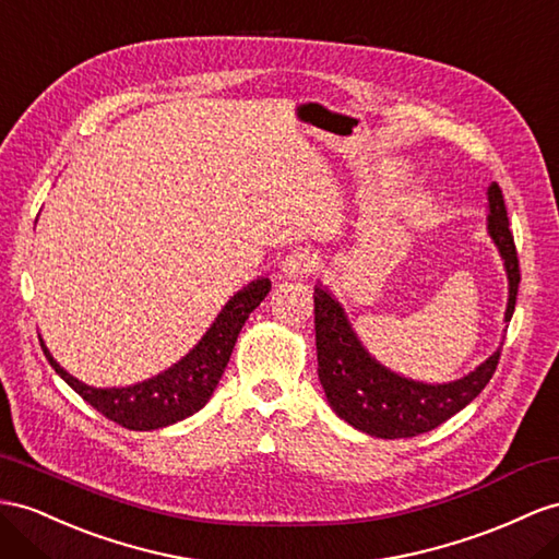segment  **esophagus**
Segmentation results:
<instances>
[{"label":"esophagus","mask_w":559,"mask_h":559,"mask_svg":"<svg viewBox=\"0 0 559 559\" xmlns=\"http://www.w3.org/2000/svg\"><path fill=\"white\" fill-rule=\"evenodd\" d=\"M313 269H317V254H311L309 250L293 252L288 260L283 262V274L290 278H305Z\"/></svg>","instance_id":"34e87169"}]
</instances>
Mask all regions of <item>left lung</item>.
<instances>
[{
    "instance_id": "1",
    "label": "left lung",
    "mask_w": 559,
    "mask_h": 559,
    "mask_svg": "<svg viewBox=\"0 0 559 559\" xmlns=\"http://www.w3.org/2000/svg\"><path fill=\"white\" fill-rule=\"evenodd\" d=\"M489 234L503 254L510 278L506 311V321H510L522 276L503 191L498 183H491L489 189ZM313 325H317L319 380L328 402L342 420L380 439L418 437L447 423L489 384L500 361L498 349L475 373L449 384H423L399 378L370 359L349 328L345 311L323 288L313 290Z\"/></svg>"
}]
</instances>
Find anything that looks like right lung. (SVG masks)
I'll return each mask as SVG.
<instances>
[{"instance_id":"obj_1","label":"right lung","mask_w":559,"mask_h":559,"mask_svg":"<svg viewBox=\"0 0 559 559\" xmlns=\"http://www.w3.org/2000/svg\"><path fill=\"white\" fill-rule=\"evenodd\" d=\"M269 290V278L250 283L246 290H240L231 302L222 309L207 335L198 342V347L186 356V359H181L175 368L165 370L163 376H157L148 382H139L134 388H90V384L75 380L53 361V356L47 352L45 342H41V349H45L56 373H59L84 402L102 413V416L127 429H134V432H148V429L167 427L171 423L189 418L207 404V399L212 396L214 388H217V382L228 364V356L234 352L240 328L246 325L248 317L260 307Z\"/></svg>"}]
</instances>
